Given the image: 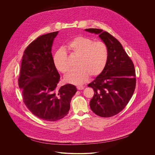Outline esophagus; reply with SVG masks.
<instances>
[{
  "label": "esophagus",
  "instance_id": "esophagus-1",
  "mask_svg": "<svg viewBox=\"0 0 155 155\" xmlns=\"http://www.w3.org/2000/svg\"><path fill=\"white\" fill-rule=\"evenodd\" d=\"M77 88L78 90H82L84 89V87L83 86H81V85H79V86H77Z\"/></svg>",
  "mask_w": 155,
  "mask_h": 155
}]
</instances>
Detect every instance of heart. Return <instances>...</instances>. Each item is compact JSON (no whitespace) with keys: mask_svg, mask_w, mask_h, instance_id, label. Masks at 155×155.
<instances>
[{"mask_svg":"<svg viewBox=\"0 0 155 155\" xmlns=\"http://www.w3.org/2000/svg\"><path fill=\"white\" fill-rule=\"evenodd\" d=\"M68 51L77 56L78 68L65 76L67 82L79 85L84 83L90 75L95 77L103 71L106 65L109 51L106 44L102 41L95 42L84 36L74 38L67 45ZM56 68L63 74H66L70 69L67 55L63 49L55 52L53 58Z\"/></svg>","mask_w":155,"mask_h":155,"instance_id":"obj_1","label":"heart"}]
</instances>
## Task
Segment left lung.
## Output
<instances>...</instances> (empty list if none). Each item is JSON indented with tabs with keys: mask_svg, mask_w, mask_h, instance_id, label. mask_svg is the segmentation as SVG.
I'll list each match as a JSON object with an SVG mask.
<instances>
[{
	"mask_svg": "<svg viewBox=\"0 0 155 155\" xmlns=\"http://www.w3.org/2000/svg\"><path fill=\"white\" fill-rule=\"evenodd\" d=\"M85 30L99 34L109 51L103 71L88 85L94 91L90 107L99 116L112 117L123 110L133 96L136 86L134 65L120 42L109 32L97 28Z\"/></svg>",
	"mask_w": 155,
	"mask_h": 155,
	"instance_id": "1",
	"label": "left lung"
}]
</instances>
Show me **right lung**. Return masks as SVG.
Here are the masks:
<instances>
[{"mask_svg":"<svg viewBox=\"0 0 155 155\" xmlns=\"http://www.w3.org/2000/svg\"><path fill=\"white\" fill-rule=\"evenodd\" d=\"M58 31L38 37L23 53L18 80L24 103L37 117L55 121L68 113L72 97L77 92L70 84L58 87L60 75L52 56L53 39Z\"/></svg>","mask_w":155,"mask_h":155,"instance_id":"add662e5","label":"right lung"}]
</instances>
